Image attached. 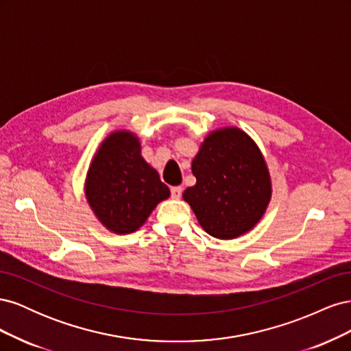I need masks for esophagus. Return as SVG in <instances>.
Instances as JSON below:
<instances>
[{
	"instance_id": "34e87169",
	"label": "esophagus",
	"mask_w": 351,
	"mask_h": 351,
	"mask_svg": "<svg viewBox=\"0 0 351 351\" xmlns=\"http://www.w3.org/2000/svg\"><path fill=\"white\" fill-rule=\"evenodd\" d=\"M182 193H183V187L182 186L171 187V197L180 199V197H182Z\"/></svg>"
}]
</instances>
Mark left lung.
<instances>
[{
    "label": "left lung",
    "instance_id": "obj_1",
    "mask_svg": "<svg viewBox=\"0 0 351 351\" xmlns=\"http://www.w3.org/2000/svg\"><path fill=\"white\" fill-rule=\"evenodd\" d=\"M196 184L183 199L208 234L236 239L252 230L271 200L267 162L250 137L237 127L212 132L192 162Z\"/></svg>",
    "mask_w": 351,
    "mask_h": 351
}]
</instances>
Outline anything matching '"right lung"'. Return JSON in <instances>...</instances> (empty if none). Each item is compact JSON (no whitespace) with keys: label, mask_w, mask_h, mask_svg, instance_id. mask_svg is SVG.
I'll use <instances>...</instances> for the list:
<instances>
[{"label":"right lung","mask_w":351,"mask_h":351,"mask_svg":"<svg viewBox=\"0 0 351 351\" xmlns=\"http://www.w3.org/2000/svg\"><path fill=\"white\" fill-rule=\"evenodd\" d=\"M84 190L95 215L115 234L142 227L154 208L169 196L168 186L142 158L139 139L129 132H115L102 142Z\"/></svg>","instance_id":"right-lung-1"}]
</instances>
